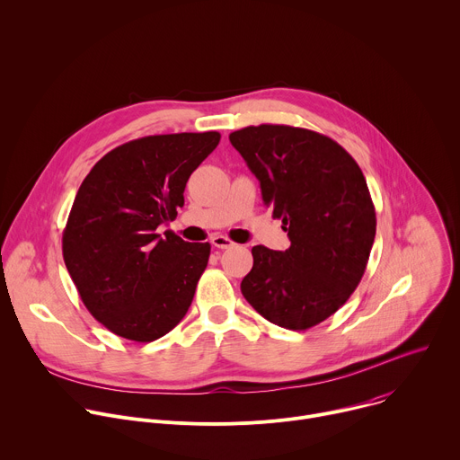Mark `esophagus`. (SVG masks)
Segmentation results:
<instances>
[{"label": "esophagus", "mask_w": 460, "mask_h": 460, "mask_svg": "<svg viewBox=\"0 0 460 460\" xmlns=\"http://www.w3.org/2000/svg\"><path fill=\"white\" fill-rule=\"evenodd\" d=\"M211 243H213L215 247H218V249H231V247L234 245V242H233L231 238L224 236V234H217V236L211 240Z\"/></svg>", "instance_id": "1"}]
</instances>
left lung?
I'll return each instance as SVG.
<instances>
[{"label":"left lung","mask_w":460,"mask_h":460,"mask_svg":"<svg viewBox=\"0 0 460 460\" xmlns=\"http://www.w3.org/2000/svg\"><path fill=\"white\" fill-rule=\"evenodd\" d=\"M282 220L289 249L254 245L240 284L266 320L304 332L346 304L366 271L376 231L358 164L335 140L291 125H251L229 135Z\"/></svg>","instance_id":"1"}]
</instances>
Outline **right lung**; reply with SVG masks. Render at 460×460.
Masks as SVG:
<instances>
[{
	"label": "right lung",
	"mask_w": 460,
	"mask_h": 460,
	"mask_svg": "<svg viewBox=\"0 0 460 460\" xmlns=\"http://www.w3.org/2000/svg\"><path fill=\"white\" fill-rule=\"evenodd\" d=\"M220 133L156 135L107 153L85 176L63 231V260L89 313L109 332L153 342L185 316L209 242L156 233L183 206L189 176Z\"/></svg>",
	"instance_id": "1"
}]
</instances>
